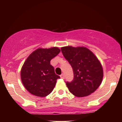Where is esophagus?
<instances>
[{
    "label": "esophagus",
    "mask_w": 122,
    "mask_h": 122,
    "mask_svg": "<svg viewBox=\"0 0 122 122\" xmlns=\"http://www.w3.org/2000/svg\"><path fill=\"white\" fill-rule=\"evenodd\" d=\"M60 77H61V79H64V78H65V76H64V74H61V75H60Z\"/></svg>",
    "instance_id": "1"
}]
</instances>
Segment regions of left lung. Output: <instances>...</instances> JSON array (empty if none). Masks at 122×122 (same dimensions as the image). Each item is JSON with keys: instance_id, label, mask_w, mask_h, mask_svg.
Wrapping results in <instances>:
<instances>
[{"instance_id": "1", "label": "left lung", "mask_w": 122, "mask_h": 122, "mask_svg": "<svg viewBox=\"0 0 122 122\" xmlns=\"http://www.w3.org/2000/svg\"><path fill=\"white\" fill-rule=\"evenodd\" d=\"M61 49L73 71L72 81L66 82L71 93L81 97L94 92L101 84L103 77V67L96 56L84 46H68Z\"/></svg>"}]
</instances>
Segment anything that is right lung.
Segmentation results:
<instances>
[{
  "mask_svg": "<svg viewBox=\"0 0 122 122\" xmlns=\"http://www.w3.org/2000/svg\"><path fill=\"white\" fill-rule=\"evenodd\" d=\"M60 52L57 47L38 48L25 61L20 71L21 80L31 94L45 97L53 91L60 77L55 73L50 61Z\"/></svg>",
  "mask_w": 122,
  "mask_h": 122,
  "instance_id": "obj_1",
  "label": "right lung"
}]
</instances>
